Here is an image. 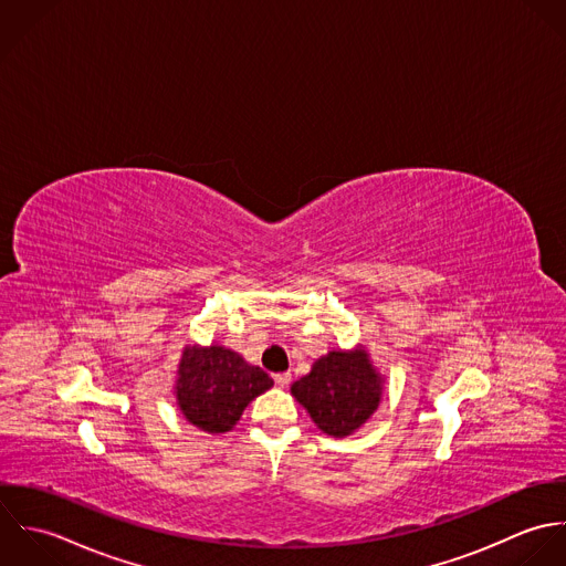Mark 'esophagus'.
Listing matches in <instances>:
<instances>
[{"label":"esophagus","mask_w":566,"mask_h":566,"mask_svg":"<svg viewBox=\"0 0 566 566\" xmlns=\"http://www.w3.org/2000/svg\"><path fill=\"white\" fill-rule=\"evenodd\" d=\"M273 380H275V385H277V387H282V389H284V387H289V382H291V374H289V371L275 374V376H273Z\"/></svg>","instance_id":"esophagus-1"}]
</instances>
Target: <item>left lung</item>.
Here are the masks:
<instances>
[{
	"mask_svg": "<svg viewBox=\"0 0 566 566\" xmlns=\"http://www.w3.org/2000/svg\"><path fill=\"white\" fill-rule=\"evenodd\" d=\"M382 385L385 376L367 347L356 345L319 356L311 371L291 385V394L322 433L349 438L378 409Z\"/></svg>",
	"mask_w": 566,
	"mask_h": 566,
	"instance_id": "left-lung-1",
	"label": "left lung"
}]
</instances>
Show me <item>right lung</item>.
<instances>
[{"label":"right lung","instance_id":"add662e5","mask_svg":"<svg viewBox=\"0 0 566 566\" xmlns=\"http://www.w3.org/2000/svg\"><path fill=\"white\" fill-rule=\"evenodd\" d=\"M273 387V378L226 345H186L175 376L184 418L212 436L231 431L244 407Z\"/></svg>","mask_w":566,"mask_h":566}]
</instances>
